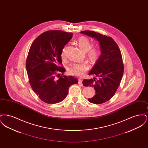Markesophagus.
<instances>
[{"label":"esophagus","instance_id":"obj_1","mask_svg":"<svg viewBox=\"0 0 148 148\" xmlns=\"http://www.w3.org/2000/svg\"><path fill=\"white\" fill-rule=\"evenodd\" d=\"M78 83H79V85H83V84H82V80L81 79H79V80H78Z\"/></svg>","mask_w":148,"mask_h":148}]
</instances>
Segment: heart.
<instances>
[{
	"instance_id": "b5f03b06",
	"label": "heart",
	"mask_w": 148,
	"mask_h": 148,
	"mask_svg": "<svg viewBox=\"0 0 148 148\" xmlns=\"http://www.w3.org/2000/svg\"><path fill=\"white\" fill-rule=\"evenodd\" d=\"M77 43L80 49L84 51H87V55L90 59L96 60L101 54V51L98 48H92V44L90 40L85 36H80L77 39ZM61 56L62 58L65 56V48H64L62 51ZM89 65L86 63H74L71 64L68 68V73L73 76L81 77L88 71Z\"/></svg>"
}]
</instances>
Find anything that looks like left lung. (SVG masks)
Listing matches in <instances>:
<instances>
[{
    "label": "left lung",
    "mask_w": 148,
    "mask_h": 148,
    "mask_svg": "<svg viewBox=\"0 0 148 148\" xmlns=\"http://www.w3.org/2000/svg\"><path fill=\"white\" fill-rule=\"evenodd\" d=\"M98 40L101 55L89 75L97 77L83 80L84 86L94 88L96 94L88 99L93 104H103L109 100L116 92L124 72V64L119 48L113 38L93 31L80 32Z\"/></svg>",
    "instance_id": "1"
}]
</instances>
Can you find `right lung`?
<instances>
[{
    "instance_id": "add662e5",
    "label": "right lung",
    "mask_w": 148,
    "mask_h": 148,
    "mask_svg": "<svg viewBox=\"0 0 148 148\" xmlns=\"http://www.w3.org/2000/svg\"><path fill=\"white\" fill-rule=\"evenodd\" d=\"M72 36V33L48 30L35 39L29 50L26 69L29 83L45 103L63 101L70 86L78 83L77 78L63 75L65 69L62 65L61 53Z\"/></svg>"
}]
</instances>
